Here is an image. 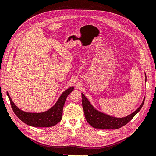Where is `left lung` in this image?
Wrapping results in <instances>:
<instances>
[{
    "instance_id": "left-lung-1",
    "label": "left lung",
    "mask_w": 156,
    "mask_h": 156,
    "mask_svg": "<svg viewBox=\"0 0 156 156\" xmlns=\"http://www.w3.org/2000/svg\"><path fill=\"white\" fill-rule=\"evenodd\" d=\"M146 82V75L145 73ZM82 104L84 112L85 119L92 127L100 129H118L125 126L129 123L134 116L140 111L144 102L145 97L141 105L130 115L124 118H116L98 111L91 104L88 99L81 93Z\"/></svg>"
}]
</instances>
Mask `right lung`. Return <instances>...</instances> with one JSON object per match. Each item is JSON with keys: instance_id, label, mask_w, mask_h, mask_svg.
Segmentation results:
<instances>
[{"instance_id": "right-lung-1", "label": "right lung", "mask_w": 156, "mask_h": 156, "mask_svg": "<svg viewBox=\"0 0 156 156\" xmlns=\"http://www.w3.org/2000/svg\"><path fill=\"white\" fill-rule=\"evenodd\" d=\"M71 87L64 91L59 97L57 102L50 109L41 113L26 112L20 109L13 102L8 92L7 95L10 100L12 109L16 115L23 122L27 125L37 127H49L55 126L62 119L63 107L68 95L74 90Z\"/></svg>"}]
</instances>
